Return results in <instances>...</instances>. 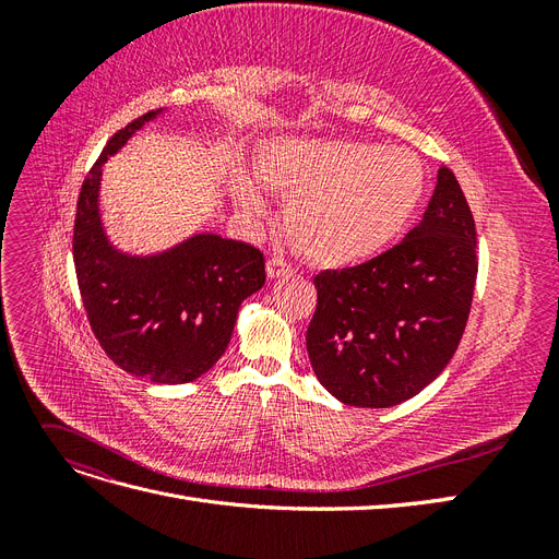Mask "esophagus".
I'll use <instances>...</instances> for the list:
<instances>
[{
	"instance_id": "1",
	"label": "esophagus",
	"mask_w": 559,
	"mask_h": 559,
	"mask_svg": "<svg viewBox=\"0 0 559 559\" xmlns=\"http://www.w3.org/2000/svg\"><path fill=\"white\" fill-rule=\"evenodd\" d=\"M265 270H267V277H270V280L286 277V275H292V273H294L292 263L286 261V259H282V257H270V259H267Z\"/></svg>"
}]
</instances>
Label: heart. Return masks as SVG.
<instances>
[{"label":"heart","mask_w":559,"mask_h":559,"mask_svg":"<svg viewBox=\"0 0 559 559\" xmlns=\"http://www.w3.org/2000/svg\"><path fill=\"white\" fill-rule=\"evenodd\" d=\"M265 189L289 202L292 245L321 267L357 265L392 245L427 193V167L408 148L349 140L270 144L259 160ZM235 195L261 212L257 189L240 179Z\"/></svg>","instance_id":"b5f03b06"}]
</instances>
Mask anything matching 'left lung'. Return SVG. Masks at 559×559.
Listing matches in <instances>:
<instances>
[{
  "label": "left lung",
  "instance_id": "8db88e82",
  "mask_svg": "<svg viewBox=\"0 0 559 559\" xmlns=\"http://www.w3.org/2000/svg\"><path fill=\"white\" fill-rule=\"evenodd\" d=\"M478 275L476 222L441 167L419 226L380 257L314 277L306 345L319 382L347 405L389 408L452 359Z\"/></svg>",
  "mask_w": 559,
  "mask_h": 559
}]
</instances>
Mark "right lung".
Wrapping results in <instances>:
<instances>
[{
	"mask_svg": "<svg viewBox=\"0 0 559 559\" xmlns=\"http://www.w3.org/2000/svg\"><path fill=\"white\" fill-rule=\"evenodd\" d=\"M154 116L118 130L83 179L72 251L83 308L107 357L134 378L181 384L226 352L240 302L265 284V259L218 235H195L148 259L109 247L97 214L99 167Z\"/></svg>",
	"mask_w": 559,
	"mask_h": 559,
	"instance_id": "add662e5",
	"label": "right lung"
}]
</instances>
